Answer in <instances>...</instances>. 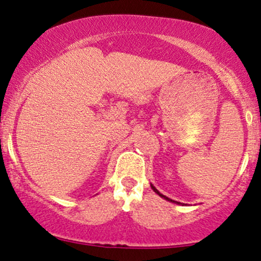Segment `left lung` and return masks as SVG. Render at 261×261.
I'll return each mask as SVG.
<instances>
[{
  "label": "left lung",
  "mask_w": 261,
  "mask_h": 261,
  "mask_svg": "<svg viewBox=\"0 0 261 261\" xmlns=\"http://www.w3.org/2000/svg\"><path fill=\"white\" fill-rule=\"evenodd\" d=\"M151 188H152V189H153V191H154V193H155V194H158V195H160L161 197H163V199H166V200H167V201H170V202H174V203H180V202H178V201H174V200L169 199V197L164 196V195H163V194H161V193H160V191H158V190H157V189H155V188L153 187V185H151Z\"/></svg>",
  "instance_id": "8db88e82"
}]
</instances>
